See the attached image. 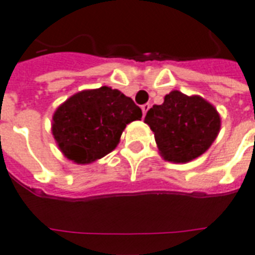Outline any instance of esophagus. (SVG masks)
<instances>
[{"instance_id":"1","label":"esophagus","mask_w":255,"mask_h":255,"mask_svg":"<svg viewBox=\"0 0 255 255\" xmlns=\"http://www.w3.org/2000/svg\"><path fill=\"white\" fill-rule=\"evenodd\" d=\"M148 110H149V104H148V103H145V104H143V106H141V111H143L144 116H145V114H147Z\"/></svg>"}]
</instances>
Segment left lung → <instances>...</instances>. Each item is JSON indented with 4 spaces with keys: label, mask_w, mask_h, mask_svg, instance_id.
I'll list each match as a JSON object with an SVG mask.
<instances>
[{
    "label": "left lung",
    "mask_w": 255,
    "mask_h": 255,
    "mask_svg": "<svg viewBox=\"0 0 255 255\" xmlns=\"http://www.w3.org/2000/svg\"><path fill=\"white\" fill-rule=\"evenodd\" d=\"M144 122L155 132L164 159L186 163L202 155L217 137L221 120L217 110L200 96L172 91L164 103L149 108Z\"/></svg>",
    "instance_id": "1"
}]
</instances>
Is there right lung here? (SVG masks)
<instances>
[{
	"label": "right lung",
	"instance_id": "right-lung-1",
	"mask_svg": "<svg viewBox=\"0 0 255 255\" xmlns=\"http://www.w3.org/2000/svg\"><path fill=\"white\" fill-rule=\"evenodd\" d=\"M141 115L131 98L103 86L78 92L59 106L53 116V135L67 159L88 164L110 153L126 126Z\"/></svg>",
	"mask_w": 255,
	"mask_h": 255
}]
</instances>
